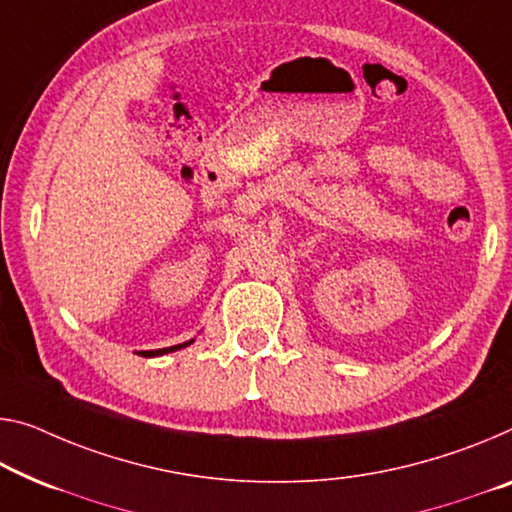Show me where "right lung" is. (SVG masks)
Instances as JSON below:
<instances>
[{
	"label": "right lung",
	"mask_w": 512,
	"mask_h": 512,
	"mask_svg": "<svg viewBox=\"0 0 512 512\" xmlns=\"http://www.w3.org/2000/svg\"><path fill=\"white\" fill-rule=\"evenodd\" d=\"M190 343H194V338L192 341H187V343H178V345H171V348H162V350H144V352H139L141 357H160V355H167V352H174V350H180V348H187V345Z\"/></svg>",
	"instance_id": "right-lung-1"
}]
</instances>
